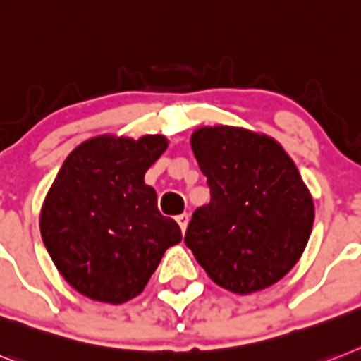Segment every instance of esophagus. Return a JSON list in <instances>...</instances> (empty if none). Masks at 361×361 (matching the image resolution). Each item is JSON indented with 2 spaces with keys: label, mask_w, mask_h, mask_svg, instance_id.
I'll return each mask as SVG.
<instances>
[{
  "label": "esophagus",
  "mask_w": 361,
  "mask_h": 361,
  "mask_svg": "<svg viewBox=\"0 0 361 361\" xmlns=\"http://www.w3.org/2000/svg\"><path fill=\"white\" fill-rule=\"evenodd\" d=\"M188 221H190V216H188L186 212H184V214H180V216H177V223H178V225H180V228H183V232L186 231V227H188Z\"/></svg>",
  "instance_id": "obj_1"
}]
</instances>
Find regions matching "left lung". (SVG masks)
<instances>
[{
	"instance_id": "obj_1",
	"label": "left lung",
	"mask_w": 361,
	"mask_h": 361,
	"mask_svg": "<svg viewBox=\"0 0 361 361\" xmlns=\"http://www.w3.org/2000/svg\"><path fill=\"white\" fill-rule=\"evenodd\" d=\"M192 149L210 202L184 243L207 275L232 293L266 290L291 271L314 225V201L282 145L241 127H201Z\"/></svg>"
}]
</instances>
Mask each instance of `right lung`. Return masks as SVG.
Segmentation results:
<instances>
[{"label": "right lung", "instance_id": "1", "mask_svg": "<svg viewBox=\"0 0 361 361\" xmlns=\"http://www.w3.org/2000/svg\"><path fill=\"white\" fill-rule=\"evenodd\" d=\"M168 149L160 134H103L77 145L42 204L40 232L59 273L85 297L121 305L144 291L180 227L144 175Z\"/></svg>", "mask_w": 361, "mask_h": 361}]
</instances>
